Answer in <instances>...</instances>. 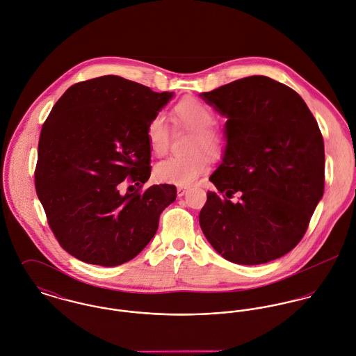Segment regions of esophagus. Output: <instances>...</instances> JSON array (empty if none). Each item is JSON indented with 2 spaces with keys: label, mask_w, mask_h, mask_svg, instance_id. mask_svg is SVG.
I'll return each instance as SVG.
<instances>
[{
  "label": "esophagus",
  "mask_w": 356,
  "mask_h": 356,
  "mask_svg": "<svg viewBox=\"0 0 356 356\" xmlns=\"http://www.w3.org/2000/svg\"><path fill=\"white\" fill-rule=\"evenodd\" d=\"M187 191H188L187 187H177V195H179V197H183Z\"/></svg>",
  "instance_id": "34e87169"
}]
</instances>
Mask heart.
Wrapping results in <instances>:
<instances>
[{
	"mask_svg": "<svg viewBox=\"0 0 356 356\" xmlns=\"http://www.w3.org/2000/svg\"><path fill=\"white\" fill-rule=\"evenodd\" d=\"M173 115L184 128L193 131L188 156H175L163 159L156 166V177L159 181L190 186L209 168V159L203 150L211 156H218L224 140L221 134L213 128L216 115L213 109L197 98L187 97L176 104ZM146 138L156 156H165L170 146V127L163 113H156L146 125Z\"/></svg>",
	"mask_w": 356,
	"mask_h": 356,
	"instance_id": "b5f03b06",
	"label": "heart"
}]
</instances>
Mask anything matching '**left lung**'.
<instances>
[{"label":"left lung","mask_w":356,"mask_h":356,"mask_svg":"<svg viewBox=\"0 0 356 356\" xmlns=\"http://www.w3.org/2000/svg\"><path fill=\"white\" fill-rule=\"evenodd\" d=\"M202 98L228 118V142L210 176L218 193L207 191L199 225L229 262H270L303 238L323 195L318 122L295 90L268 76L235 80Z\"/></svg>","instance_id":"1"}]
</instances>
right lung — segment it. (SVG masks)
Masks as SVG:
<instances>
[{
  "instance_id": "obj_1",
  "label": "right lung",
  "mask_w": 356,
  "mask_h": 356,
  "mask_svg": "<svg viewBox=\"0 0 356 356\" xmlns=\"http://www.w3.org/2000/svg\"><path fill=\"white\" fill-rule=\"evenodd\" d=\"M172 95L106 75L71 86L53 106L40 131L35 190L72 257L118 266L156 235L177 191L172 184L142 190L152 173L146 125Z\"/></svg>"
}]
</instances>
